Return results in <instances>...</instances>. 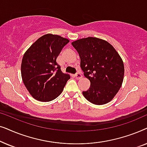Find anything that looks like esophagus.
Returning a JSON list of instances; mask_svg holds the SVG:
<instances>
[{"mask_svg": "<svg viewBox=\"0 0 147 147\" xmlns=\"http://www.w3.org/2000/svg\"><path fill=\"white\" fill-rule=\"evenodd\" d=\"M75 76H76V79H78V80H79V79H80V78H82V74L81 73H80V72H78V73H77L75 75Z\"/></svg>", "mask_w": 147, "mask_h": 147, "instance_id": "obj_1", "label": "esophagus"}]
</instances>
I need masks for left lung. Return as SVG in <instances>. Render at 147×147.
I'll list each match as a JSON object with an SVG mask.
<instances>
[{
    "label": "left lung",
    "instance_id": "8db88e82",
    "mask_svg": "<svg viewBox=\"0 0 147 147\" xmlns=\"http://www.w3.org/2000/svg\"><path fill=\"white\" fill-rule=\"evenodd\" d=\"M79 53L80 67L90 82L86 99L96 105L111 101L121 87L124 79L123 61L111 44L89 37L71 43Z\"/></svg>",
    "mask_w": 147,
    "mask_h": 147
}]
</instances>
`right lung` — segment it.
Returning a JSON list of instances; mask_svg holds the SVG:
<instances>
[{
    "label": "right lung",
    "mask_w": 147,
    "mask_h": 147,
    "mask_svg": "<svg viewBox=\"0 0 147 147\" xmlns=\"http://www.w3.org/2000/svg\"><path fill=\"white\" fill-rule=\"evenodd\" d=\"M69 42L59 35L46 34L32 44L24 54L22 80L35 99L49 102L63 91L70 76L61 71L56 59Z\"/></svg>",
    "instance_id": "add662e5"
}]
</instances>
